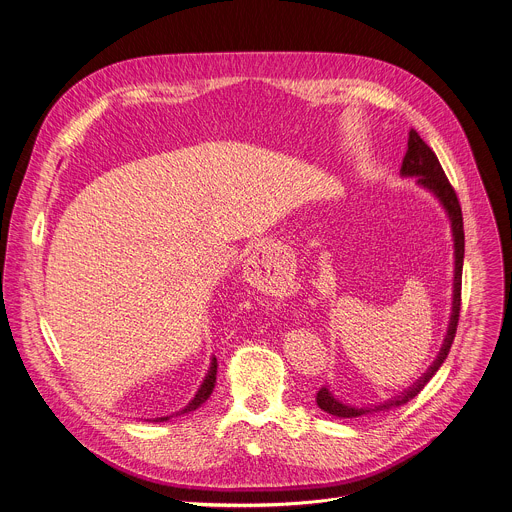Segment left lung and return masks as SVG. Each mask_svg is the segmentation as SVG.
I'll return each instance as SVG.
<instances>
[{
  "instance_id": "left-lung-1",
  "label": "left lung",
  "mask_w": 512,
  "mask_h": 512,
  "mask_svg": "<svg viewBox=\"0 0 512 512\" xmlns=\"http://www.w3.org/2000/svg\"><path fill=\"white\" fill-rule=\"evenodd\" d=\"M400 173L404 177H416V183L421 188L429 190L443 206V210L449 216L451 222V232H453V257H455V269H453V306H451V318H449V327H447V335L443 339L441 351L437 355V359L433 361V365L427 369V374H423L418 378L410 388H406L400 396H394L390 400H386L384 404L378 406H349L341 400L335 398V394L329 388H320L316 394V404L320 410L329 412L333 416L339 418H355L367 412H380V410H390L396 406L406 404L408 400H412L418 392H421L427 382L437 374V369L443 365V361L449 355L455 331H457V320H459V308H461V269H463V247H466V239H463V216H461V206L459 200L455 196V190L451 188V183L437 159V155L433 153V149L423 141L418 132L412 128L408 132V149L406 155L402 159V167Z\"/></svg>"
}]
</instances>
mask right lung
<instances>
[{"label":"right lung","mask_w":512,"mask_h":512,"mask_svg":"<svg viewBox=\"0 0 512 512\" xmlns=\"http://www.w3.org/2000/svg\"><path fill=\"white\" fill-rule=\"evenodd\" d=\"M216 367H218V363H216V357H212V361H210V369H208V374H206V378H204V382H202V386L198 388V392H196V396L190 400V404L185 406V408H181V410H177L175 414H171V416H179V414H185V412H192V410H196V408H200L208 398H210V394H212V390H214V384H216ZM171 416H159V418H155L153 423H165V421H169Z\"/></svg>","instance_id":"right-lung-1"}]
</instances>
